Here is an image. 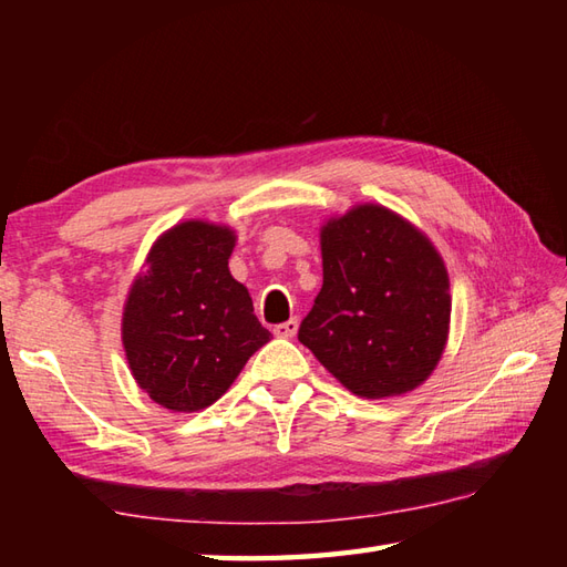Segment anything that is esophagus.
Segmentation results:
<instances>
[{"label":"esophagus","mask_w":567,"mask_h":567,"mask_svg":"<svg viewBox=\"0 0 567 567\" xmlns=\"http://www.w3.org/2000/svg\"><path fill=\"white\" fill-rule=\"evenodd\" d=\"M297 327H299V321H297V319H290V321L277 323V327L272 329V333L277 336V339H292V336L297 333Z\"/></svg>","instance_id":"esophagus-1"}]
</instances>
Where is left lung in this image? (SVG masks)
I'll use <instances>...</instances> for the list:
<instances>
[{
	"instance_id": "obj_1",
	"label": "left lung",
	"mask_w": 567,
	"mask_h": 567,
	"mask_svg": "<svg viewBox=\"0 0 567 567\" xmlns=\"http://www.w3.org/2000/svg\"><path fill=\"white\" fill-rule=\"evenodd\" d=\"M321 292L297 339L358 396L419 388L449 339V272L436 248L402 216L360 204L321 228Z\"/></svg>"
}]
</instances>
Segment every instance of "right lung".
<instances>
[{
	"label": "right lung",
	"mask_w": 567,
	"mask_h": 567,
	"mask_svg": "<svg viewBox=\"0 0 567 567\" xmlns=\"http://www.w3.org/2000/svg\"><path fill=\"white\" fill-rule=\"evenodd\" d=\"M234 231L185 221L148 252L124 307L122 339L138 388L173 412H199L270 341L228 272Z\"/></svg>",
	"instance_id": "1"
}]
</instances>
